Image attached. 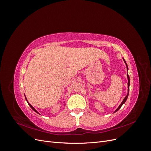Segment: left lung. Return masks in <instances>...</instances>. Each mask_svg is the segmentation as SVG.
I'll return each mask as SVG.
<instances>
[{"label": "left lung", "instance_id": "1", "mask_svg": "<svg viewBox=\"0 0 151 151\" xmlns=\"http://www.w3.org/2000/svg\"><path fill=\"white\" fill-rule=\"evenodd\" d=\"M123 60H124V62H125V64H126V65H127V70H128V66H127V63H126V62H125V60H124V59H123ZM127 78H128V94H127V95L126 96V97L123 99V101L122 102V103L120 104V106L118 107V108L116 109L115 110V112H116L118 110H119L120 109V108L122 107V105L124 104L125 103V101H127V98H128V96H129V86H130V77H129V76L128 75V74H127Z\"/></svg>", "mask_w": 151, "mask_h": 151}]
</instances>
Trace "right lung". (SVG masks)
I'll use <instances>...</instances> for the list:
<instances>
[{"instance_id":"add662e5","label":"right lung","mask_w":151,"mask_h":151,"mask_svg":"<svg viewBox=\"0 0 151 151\" xmlns=\"http://www.w3.org/2000/svg\"><path fill=\"white\" fill-rule=\"evenodd\" d=\"M25 98H26V101H27V102H28V100H27V99H26V97H25ZM28 104L29 105V106H30V107H31V108H32V109H33V110H34V111H35V112H36V113H38V111H36V109H35V108H33V106H31V104H29V103L28 102ZM38 114H39V113H38Z\"/></svg>"}]
</instances>
